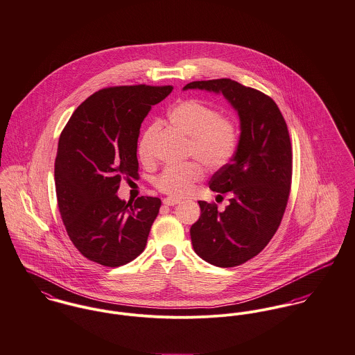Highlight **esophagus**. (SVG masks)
<instances>
[{
    "label": "esophagus",
    "instance_id": "esophagus-1",
    "mask_svg": "<svg viewBox=\"0 0 355 355\" xmlns=\"http://www.w3.org/2000/svg\"><path fill=\"white\" fill-rule=\"evenodd\" d=\"M180 198H175V197H166L163 198V204L164 205H175V204H180Z\"/></svg>",
    "mask_w": 355,
    "mask_h": 355
}]
</instances>
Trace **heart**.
Wrapping results in <instances>:
<instances>
[{"mask_svg":"<svg viewBox=\"0 0 355 355\" xmlns=\"http://www.w3.org/2000/svg\"><path fill=\"white\" fill-rule=\"evenodd\" d=\"M167 116L177 129L189 136V155H195L205 166L222 167L234 155L238 144L236 122L219 116L212 106L197 99H185L175 103ZM157 130L158 126L153 123L139 139L137 155L143 163L153 159V140ZM202 175V166L197 162H189L182 166L166 167L154 180V185L163 193L184 196Z\"/></svg>","mask_w":355,"mask_h":355,"instance_id":"obj_1","label":"heart"}]
</instances>
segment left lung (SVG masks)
<instances>
[{
  "label": "left lung",
  "instance_id": "left-lung-1",
  "mask_svg": "<svg viewBox=\"0 0 355 355\" xmlns=\"http://www.w3.org/2000/svg\"><path fill=\"white\" fill-rule=\"evenodd\" d=\"M184 89L222 94L239 119V140L229 164L209 181V189L232 193L225 211L198 201L201 215L191 227L197 254L216 267H236L259 254L282 222L290 187L293 155L286 121L266 94L232 79L192 81Z\"/></svg>",
  "mask_w": 355,
  "mask_h": 355
}]
</instances>
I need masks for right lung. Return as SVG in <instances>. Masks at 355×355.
Segmentation results:
<instances>
[{
	"label": "right lung",
	"instance_id": "right-lung-1",
	"mask_svg": "<svg viewBox=\"0 0 355 355\" xmlns=\"http://www.w3.org/2000/svg\"><path fill=\"white\" fill-rule=\"evenodd\" d=\"M171 85H123L87 98L64 128L54 180L67 233L80 253L106 267L135 260L146 248L160 198L121 200L122 177H137V140L151 107Z\"/></svg>",
	"mask_w": 355,
	"mask_h": 355
}]
</instances>
